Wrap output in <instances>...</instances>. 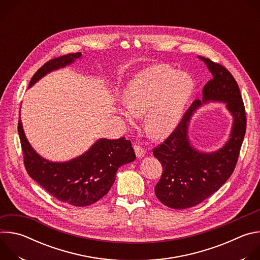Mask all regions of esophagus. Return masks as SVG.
Here are the masks:
<instances>
[{"instance_id": "obj_1", "label": "esophagus", "mask_w": 260, "mask_h": 260, "mask_svg": "<svg viewBox=\"0 0 260 260\" xmlns=\"http://www.w3.org/2000/svg\"><path fill=\"white\" fill-rule=\"evenodd\" d=\"M135 152H136V155L137 157L140 159V158H143L146 154V151L144 148L140 147V146H135Z\"/></svg>"}]
</instances>
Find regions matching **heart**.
<instances>
[{
  "instance_id": "obj_1",
  "label": "heart",
  "mask_w": 260,
  "mask_h": 260,
  "mask_svg": "<svg viewBox=\"0 0 260 260\" xmlns=\"http://www.w3.org/2000/svg\"><path fill=\"white\" fill-rule=\"evenodd\" d=\"M194 88L189 74L164 64L147 67L129 79L122 91L125 108L119 117L134 124L136 117H144V128L153 138H165L178 126L184 109Z\"/></svg>"
}]
</instances>
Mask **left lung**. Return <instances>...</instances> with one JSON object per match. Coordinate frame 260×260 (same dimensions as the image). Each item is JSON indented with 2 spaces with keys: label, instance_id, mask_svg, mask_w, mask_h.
<instances>
[{
  "label": "left lung",
  "instance_id": "obj_1",
  "mask_svg": "<svg viewBox=\"0 0 260 260\" xmlns=\"http://www.w3.org/2000/svg\"><path fill=\"white\" fill-rule=\"evenodd\" d=\"M213 78L204 86L202 100H196L172 135L153 150L164 172L154 188L167 207L182 210L201 204L223 185L233 174L246 133V114L240 88L232 74L219 63L199 56ZM223 102L233 117L229 140L219 150L200 152L189 140L192 115L203 104Z\"/></svg>",
  "mask_w": 260,
  "mask_h": 260
}]
</instances>
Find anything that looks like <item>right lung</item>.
<instances>
[{"instance_id": "right-lung-1", "label": "right lung", "mask_w": 260, "mask_h": 260, "mask_svg": "<svg viewBox=\"0 0 260 260\" xmlns=\"http://www.w3.org/2000/svg\"><path fill=\"white\" fill-rule=\"evenodd\" d=\"M81 56V52H77L47 61L36 72L28 87L50 72L70 66ZM18 135L24 166L29 177L56 200L75 207H86L101 200L112 187L117 170L136 159L131 141L125 138H102L95 141L86 152L75 158L59 162L50 161L37 153L27 141L20 113Z\"/></svg>"}]
</instances>
